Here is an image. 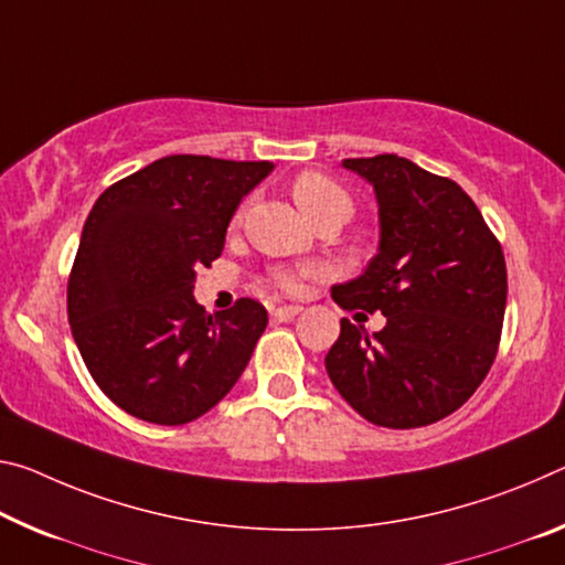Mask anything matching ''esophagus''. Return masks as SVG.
I'll use <instances>...</instances> for the list:
<instances>
[{
    "mask_svg": "<svg viewBox=\"0 0 565 565\" xmlns=\"http://www.w3.org/2000/svg\"><path fill=\"white\" fill-rule=\"evenodd\" d=\"M301 311V307L299 303H284V307H276L274 311H271V317L276 319V321H291L294 317H297Z\"/></svg>",
    "mask_w": 565,
    "mask_h": 565,
    "instance_id": "obj_1",
    "label": "esophagus"
}]
</instances>
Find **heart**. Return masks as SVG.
I'll return each mask as SVG.
<instances>
[{"mask_svg":"<svg viewBox=\"0 0 565 565\" xmlns=\"http://www.w3.org/2000/svg\"><path fill=\"white\" fill-rule=\"evenodd\" d=\"M291 195H294V201H297L299 209L307 213L309 218H315L317 213H321L334 203H344V205H349V209H352V203H349V195H347L344 188L339 185L337 181H331V178L324 175V173H301L297 181H294ZM315 271H317V268H311V266L279 268V271L274 274V284L286 294H299L303 289V281H307Z\"/></svg>","mask_w":565,"mask_h":565,"instance_id":"b5f03b06","label":"heart"}]
</instances>
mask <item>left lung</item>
<instances>
[{
	"instance_id": "left-lung-1",
	"label": "left lung",
	"mask_w": 565,
	"mask_h": 565,
	"mask_svg": "<svg viewBox=\"0 0 565 565\" xmlns=\"http://www.w3.org/2000/svg\"><path fill=\"white\" fill-rule=\"evenodd\" d=\"M372 183L380 250L331 289L342 309L382 311L370 337L342 319L329 380L372 425L412 429L452 415L495 362L508 274L500 241L450 178L384 153L342 163Z\"/></svg>"
}]
</instances>
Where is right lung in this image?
Returning a JSON list of instances; mask_svg holds the SVG:
<instances>
[{
  "label": "right lung",
  "mask_w": 565,
  "mask_h": 565,
  "mask_svg": "<svg viewBox=\"0 0 565 565\" xmlns=\"http://www.w3.org/2000/svg\"><path fill=\"white\" fill-rule=\"evenodd\" d=\"M268 160L166 156L95 201L67 281L83 362L107 397L156 425H185L228 395L268 315L254 299L209 315L195 268L226 244L241 199Z\"/></svg>",
  "instance_id": "right-lung-1"
}]
</instances>
